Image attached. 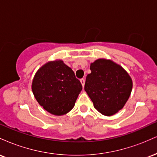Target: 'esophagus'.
Wrapping results in <instances>:
<instances>
[{
    "instance_id": "obj_1",
    "label": "esophagus",
    "mask_w": 157,
    "mask_h": 157,
    "mask_svg": "<svg viewBox=\"0 0 157 157\" xmlns=\"http://www.w3.org/2000/svg\"><path fill=\"white\" fill-rule=\"evenodd\" d=\"M80 82H81V84H82V88H84V86H85V80H84L83 78L80 79Z\"/></svg>"
}]
</instances>
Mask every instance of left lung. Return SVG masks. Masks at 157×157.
<instances>
[{
  "instance_id": "left-lung-1",
  "label": "left lung",
  "mask_w": 157,
  "mask_h": 157,
  "mask_svg": "<svg viewBox=\"0 0 157 157\" xmlns=\"http://www.w3.org/2000/svg\"><path fill=\"white\" fill-rule=\"evenodd\" d=\"M85 91L94 106L105 116H111L124 107L130 97L133 82L127 71L111 60L98 59L90 66Z\"/></svg>"
}]
</instances>
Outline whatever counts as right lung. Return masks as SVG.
I'll use <instances>...</instances> for the list:
<instances>
[{
	"label": "right lung",
	"mask_w": 157,
	"mask_h": 157,
	"mask_svg": "<svg viewBox=\"0 0 157 157\" xmlns=\"http://www.w3.org/2000/svg\"><path fill=\"white\" fill-rule=\"evenodd\" d=\"M82 89L72 69L61 60L50 61L41 66L32 84L38 103L57 116L66 114L73 109Z\"/></svg>",
	"instance_id": "obj_1"
}]
</instances>
